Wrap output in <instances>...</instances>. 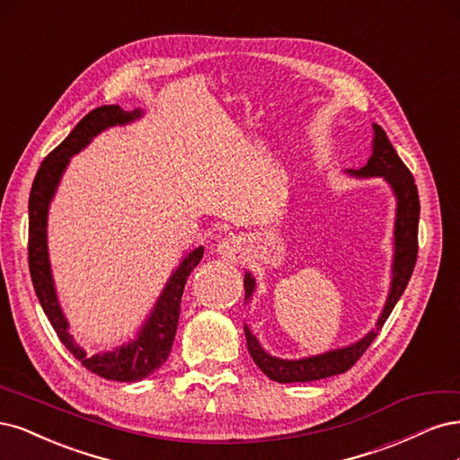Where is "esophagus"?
Instances as JSON below:
<instances>
[{
  "instance_id": "34e87169",
  "label": "esophagus",
  "mask_w": 460,
  "mask_h": 460,
  "mask_svg": "<svg viewBox=\"0 0 460 460\" xmlns=\"http://www.w3.org/2000/svg\"><path fill=\"white\" fill-rule=\"evenodd\" d=\"M217 254L231 261V263H239L241 258H243V252H244V241L241 239V236H226V239H221L219 244H217Z\"/></svg>"
}]
</instances>
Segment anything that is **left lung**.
<instances>
[{
	"mask_svg": "<svg viewBox=\"0 0 460 460\" xmlns=\"http://www.w3.org/2000/svg\"><path fill=\"white\" fill-rule=\"evenodd\" d=\"M373 155L368 156L367 164L359 170H346L348 175L358 177V180H368V177H382L386 181L395 197V221H394V260H392V280L388 298L384 302V307L375 323V329H370L358 342H351L344 348H336L323 351L317 355H307L300 359H283L275 358L268 353L260 344L258 336L244 324L246 346L254 363L263 370L265 376H270L280 384L292 382H311L329 378L334 375H342L349 367L355 365L365 349L373 344L382 324L390 317L392 309L397 300L407 288L409 279L412 275L414 263H417L419 252V216H420V202L419 190L414 185V177L403 164V160L397 156L390 139L386 137L378 124H373ZM256 292V277L250 271L244 273V302L250 304L252 296Z\"/></svg>",
	"mask_w": 460,
	"mask_h": 460,
	"instance_id": "1",
	"label": "left lung"
}]
</instances>
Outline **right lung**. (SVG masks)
Segmentation results:
<instances>
[{"label": "right lung", "mask_w": 460, "mask_h": 460, "mask_svg": "<svg viewBox=\"0 0 460 460\" xmlns=\"http://www.w3.org/2000/svg\"><path fill=\"white\" fill-rule=\"evenodd\" d=\"M143 114V109H133L128 112L118 105H102L85 114L76 128L70 131V136L41 162L34 177L31 199H28V265H31V277L43 314L48 315L58 340L74 358L97 376L116 382H139L151 376L168 359L177 321H180L183 288L190 271L202 260L204 246L190 250L172 271L136 336L109 351L92 355L70 334V323L61 302H58L48 248V216L58 183H61L63 173L70 164V158L82 153L99 133L114 126L136 122Z\"/></svg>", "instance_id": "right-lung-1"}]
</instances>
